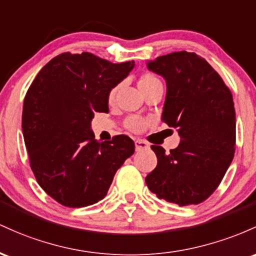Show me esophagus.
I'll return each mask as SVG.
<instances>
[{
  "instance_id": "esophagus-1",
  "label": "esophagus",
  "mask_w": 256,
  "mask_h": 256,
  "mask_svg": "<svg viewBox=\"0 0 256 256\" xmlns=\"http://www.w3.org/2000/svg\"><path fill=\"white\" fill-rule=\"evenodd\" d=\"M148 148V144L146 142H144L142 139H136V150L140 151V150H145V148Z\"/></svg>"
}]
</instances>
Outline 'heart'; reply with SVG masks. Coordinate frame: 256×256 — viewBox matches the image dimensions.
I'll return each mask as SVG.
<instances>
[{"instance_id": "1", "label": "heart", "mask_w": 256, "mask_h": 256, "mask_svg": "<svg viewBox=\"0 0 256 256\" xmlns=\"http://www.w3.org/2000/svg\"><path fill=\"white\" fill-rule=\"evenodd\" d=\"M120 87H122V86L117 84L114 86L112 90L108 92V100L110 104H114V102H116V98L118 96ZM138 88H139L140 93H142V96H144L145 94L150 93L152 90H163V83L160 80V77H157L156 74L151 72H146V74H142V76L139 77V80H138ZM124 127L127 128L128 130L136 132V133H138V132H142L146 128V122L144 120L139 118V117H129V118L126 120Z\"/></svg>"}]
</instances>
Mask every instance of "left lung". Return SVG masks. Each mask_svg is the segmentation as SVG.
<instances>
[{
	"instance_id": "8db88e82",
	"label": "left lung",
	"mask_w": 256,
	"mask_h": 256,
	"mask_svg": "<svg viewBox=\"0 0 256 256\" xmlns=\"http://www.w3.org/2000/svg\"><path fill=\"white\" fill-rule=\"evenodd\" d=\"M164 77L162 120L182 139L166 154L152 145L157 166L146 176L151 192L182 206L200 204L220 185L236 150V112L231 90L197 54L174 52L148 62Z\"/></svg>"
}]
</instances>
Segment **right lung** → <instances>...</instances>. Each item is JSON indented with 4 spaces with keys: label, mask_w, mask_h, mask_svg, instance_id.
I'll return each mask as SVG.
<instances>
[{
    "label": "right lung",
    "mask_w": 256,
    "mask_h": 256,
    "mask_svg": "<svg viewBox=\"0 0 256 256\" xmlns=\"http://www.w3.org/2000/svg\"><path fill=\"white\" fill-rule=\"evenodd\" d=\"M134 62L114 64L94 54L62 53L47 62L26 92L22 128L30 166L48 196L68 208L99 202L134 142L116 136L96 142L94 112H108V96Z\"/></svg>",
    "instance_id": "obj_1"
}]
</instances>
